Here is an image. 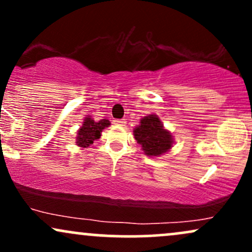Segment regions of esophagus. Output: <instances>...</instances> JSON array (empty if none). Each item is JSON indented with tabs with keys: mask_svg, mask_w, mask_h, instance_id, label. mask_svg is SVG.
Returning a JSON list of instances; mask_svg holds the SVG:
<instances>
[{
	"mask_svg": "<svg viewBox=\"0 0 252 252\" xmlns=\"http://www.w3.org/2000/svg\"><path fill=\"white\" fill-rule=\"evenodd\" d=\"M114 122H115V124H117V126H126V120H116V121H114Z\"/></svg>",
	"mask_w": 252,
	"mask_h": 252,
	"instance_id": "34e87169",
	"label": "esophagus"
}]
</instances>
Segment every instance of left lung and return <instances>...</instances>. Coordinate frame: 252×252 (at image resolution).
Here are the masks:
<instances>
[{
  "mask_svg": "<svg viewBox=\"0 0 252 252\" xmlns=\"http://www.w3.org/2000/svg\"><path fill=\"white\" fill-rule=\"evenodd\" d=\"M135 140L141 144L144 154L160 156L173 147V136L156 115H148L134 129Z\"/></svg>",
  "mask_w": 252,
  "mask_h": 252,
  "instance_id": "8db88e82",
  "label": "left lung"
}]
</instances>
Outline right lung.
<instances>
[{
    "label": "right lung",
    "instance_id": "obj_1",
    "mask_svg": "<svg viewBox=\"0 0 252 252\" xmlns=\"http://www.w3.org/2000/svg\"><path fill=\"white\" fill-rule=\"evenodd\" d=\"M110 126V121L100 120L96 122L91 117L88 116L84 120L83 126L77 132V144L82 148H86L90 144L94 143V141L100 137L103 129L108 128Z\"/></svg>",
    "mask_w": 252,
    "mask_h": 252
}]
</instances>
